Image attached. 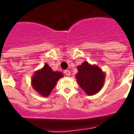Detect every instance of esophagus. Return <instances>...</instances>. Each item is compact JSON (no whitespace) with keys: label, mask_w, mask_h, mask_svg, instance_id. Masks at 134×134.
Returning a JSON list of instances; mask_svg holds the SVG:
<instances>
[{"label":"esophagus","mask_w":134,"mask_h":134,"mask_svg":"<svg viewBox=\"0 0 134 134\" xmlns=\"http://www.w3.org/2000/svg\"><path fill=\"white\" fill-rule=\"evenodd\" d=\"M65 75H66V76H70V71H69V70H65Z\"/></svg>","instance_id":"obj_1"}]
</instances>
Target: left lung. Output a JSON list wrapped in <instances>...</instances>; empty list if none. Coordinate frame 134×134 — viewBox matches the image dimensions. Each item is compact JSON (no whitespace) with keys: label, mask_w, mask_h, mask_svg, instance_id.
<instances>
[{"label":"left lung","mask_w":134,"mask_h":134,"mask_svg":"<svg viewBox=\"0 0 134 134\" xmlns=\"http://www.w3.org/2000/svg\"><path fill=\"white\" fill-rule=\"evenodd\" d=\"M77 82L87 95H95L102 89L105 75L99 67L85 61L77 67Z\"/></svg>","instance_id":"8db88e82"}]
</instances>
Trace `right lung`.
<instances>
[{
	"label": "right lung",
	"mask_w": 134,
	"mask_h": 134,
	"mask_svg": "<svg viewBox=\"0 0 134 134\" xmlns=\"http://www.w3.org/2000/svg\"><path fill=\"white\" fill-rule=\"evenodd\" d=\"M63 76L61 72L54 71L46 63L42 69L37 71L32 76V86L43 97H48L54 88L57 81Z\"/></svg>",
	"instance_id": "obj_1"
}]
</instances>
